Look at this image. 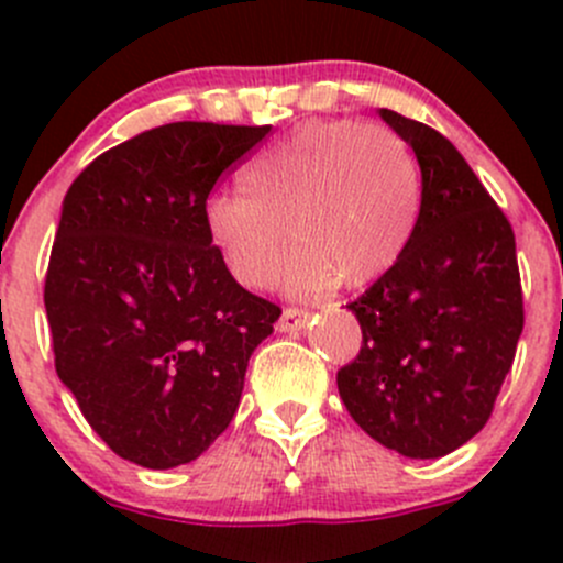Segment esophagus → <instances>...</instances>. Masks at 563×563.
<instances>
[{"label":"esophagus","instance_id":"1","mask_svg":"<svg viewBox=\"0 0 563 563\" xmlns=\"http://www.w3.org/2000/svg\"><path fill=\"white\" fill-rule=\"evenodd\" d=\"M310 321V313L302 308H286L283 310L280 321H277V329L280 332H299V329H305V323Z\"/></svg>","mask_w":563,"mask_h":563}]
</instances>
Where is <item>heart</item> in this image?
I'll return each mask as SVG.
<instances>
[{"mask_svg": "<svg viewBox=\"0 0 563 563\" xmlns=\"http://www.w3.org/2000/svg\"><path fill=\"white\" fill-rule=\"evenodd\" d=\"M242 190L214 192L203 223L247 288L275 277L294 297L343 283L362 288L395 269L422 212V172L408 141L384 124L308 122L247 163Z\"/></svg>", "mask_w": 563, "mask_h": 563, "instance_id": "b5f03b06", "label": "heart"}]
</instances>
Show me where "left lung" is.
<instances>
[{
  "label": "left lung",
  "instance_id": "obj_1",
  "mask_svg": "<svg viewBox=\"0 0 563 563\" xmlns=\"http://www.w3.org/2000/svg\"><path fill=\"white\" fill-rule=\"evenodd\" d=\"M422 172V212L406 255L345 308L362 349L338 389L371 439L406 457H444L493 413L523 332V291L507 214L439 130L382 108Z\"/></svg>",
  "mask_w": 563,
  "mask_h": 563
}]
</instances>
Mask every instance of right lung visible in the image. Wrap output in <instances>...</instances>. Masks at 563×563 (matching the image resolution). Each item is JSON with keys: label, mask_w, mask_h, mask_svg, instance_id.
<instances>
[{"label": "right lung", "mask_w": 563, "mask_h": 563, "mask_svg": "<svg viewBox=\"0 0 563 563\" xmlns=\"http://www.w3.org/2000/svg\"><path fill=\"white\" fill-rule=\"evenodd\" d=\"M269 130L163 124L95 157L67 190L43 291L56 376L130 463L201 455L280 318L231 277L203 223L214 181Z\"/></svg>", "instance_id": "1"}]
</instances>
